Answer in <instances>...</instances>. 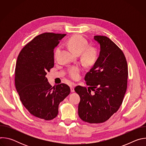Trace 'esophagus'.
<instances>
[{"label": "esophagus", "mask_w": 146, "mask_h": 146, "mask_svg": "<svg viewBox=\"0 0 146 146\" xmlns=\"http://www.w3.org/2000/svg\"><path fill=\"white\" fill-rule=\"evenodd\" d=\"M74 87H75V85L74 84H72L70 86V91L72 92H74Z\"/></svg>", "instance_id": "1"}]
</instances>
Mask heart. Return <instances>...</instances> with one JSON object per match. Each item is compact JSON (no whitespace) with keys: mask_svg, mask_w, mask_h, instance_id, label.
Segmentation results:
<instances>
[{"mask_svg":"<svg viewBox=\"0 0 146 146\" xmlns=\"http://www.w3.org/2000/svg\"><path fill=\"white\" fill-rule=\"evenodd\" d=\"M66 44L73 51L77 54L81 53V56L86 62L92 64L96 60L98 52L97 50L92 46L87 47V41L81 36L76 35L70 37L66 42ZM60 52V47H58L55 52V58L56 59ZM81 69L78 66H73L69 71L70 77L73 79H77L80 76Z\"/></svg>","mask_w":146,"mask_h":146,"instance_id":"b5f03b06","label":"heart"}]
</instances>
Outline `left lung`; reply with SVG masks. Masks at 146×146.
<instances>
[{
	"label": "left lung",
	"instance_id": "obj_1",
	"mask_svg": "<svg viewBox=\"0 0 146 146\" xmlns=\"http://www.w3.org/2000/svg\"><path fill=\"white\" fill-rule=\"evenodd\" d=\"M100 44L99 56L85 76L86 87L77 86L80 97V118L90 123L105 122L117 111L127 88V62L122 50L109 38L95 36ZM94 91L92 94L91 91Z\"/></svg>",
	"mask_w": 146,
	"mask_h": 146
}]
</instances>
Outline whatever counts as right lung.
I'll return each instance as SVG.
<instances>
[{"label": "right lung", "instance_id": "1", "mask_svg": "<svg viewBox=\"0 0 146 146\" xmlns=\"http://www.w3.org/2000/svg\"><path fill=\"white\" fill-rule=\"evenodd\" d=\"M66 34L44 33L35 37L19 54L15 85L23 105L35 117L51 120L59 103L70 94L65 84L52 87L46 77L54 66V49Z\"/></svg>", "mask_w": 146, "mask_h": 146}]
</instances>
